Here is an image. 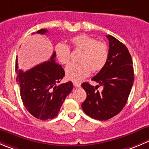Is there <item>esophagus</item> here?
<instances>
[{"instance_id":"1","label":"esophagus","mask_w":149,"mask_h":149,"mask_svg":"<svg viewBox=\"0 0 149 149\" xmlns=\"http://www.w3.org/2000/svg\"><path fill=\"white\" fill-rule=\"evenodd\" d=\"M73 85H74L76 87H81V84L77 83V82H73Z\"/></svg>"}]
</instances>
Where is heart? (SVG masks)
<instances>
[{"mask_svg":"<svg viewBox=\"0 0 149 149\" xmlns=\"http://www.w3.org/2000/svg\"><path fill=\"white\" fill-rule=\"evenodd\" d=\"M70 44L75 50H80L81 54L79 63H71L65 69L66 77L70 80L79 82L92 73L100 71L106 65L108 59V49L106 44L97 41L86 34L73 37ZM56 58L62 65H67L70 60V49L68 46L58 43L54 47Z\"/></svg>","mask_w":149,"mask_h":149,"instance_id":"b5f03b06","label":"heart"}]
</instances>
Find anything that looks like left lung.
Returning <instances> with one entry per match:
<instances>
[{
  "mask_svg": "<svg viewBox=\"0 0 149 149\" xmlns=\"http://www.w3.org/2000/svg\"><path fill=\"white\" fill-rule=\"evenodd\" d=\"M106 37L109 41L108 61L92 79L100 85L95 87L88 82L81 84L86 92L82 109L86 115L100 121L108 120L123 109L134 81L132 60L127 48L113 36ZM99 86H104L101 93L96 91Z\"/></svg>",
  "mask_w": 149,
  "mask_h": 149,
  "instance_id": "1",
  "label": "left lung"
}]
</instances>
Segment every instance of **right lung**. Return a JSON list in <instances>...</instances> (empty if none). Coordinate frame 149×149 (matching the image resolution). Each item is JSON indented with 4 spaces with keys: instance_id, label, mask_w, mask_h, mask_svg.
Masks as SVG:
<instances>
[{
    "instance_id": "obj_1",
    "label": "right lung",
    "mask_w": 149,
    "mask_h": 149,
    "mask_svg": "<svg viewBox=\"0 0 149 149\" xmlns=\"http://www.w3.org/2000/svg\"><path fill=\"white\" fill-rule=\"evenodd\" d=\"M47 32L45 29H41L37 33L44 35ZM55 57L54 52L50 60L25 72L18 70L17 59L16 61V79L19 84L23 104L30 114L41 120L55 118L73 89L71 81L57 85L64 77L65 71L56 63Z\"/></svg>"
}]
</instances>
